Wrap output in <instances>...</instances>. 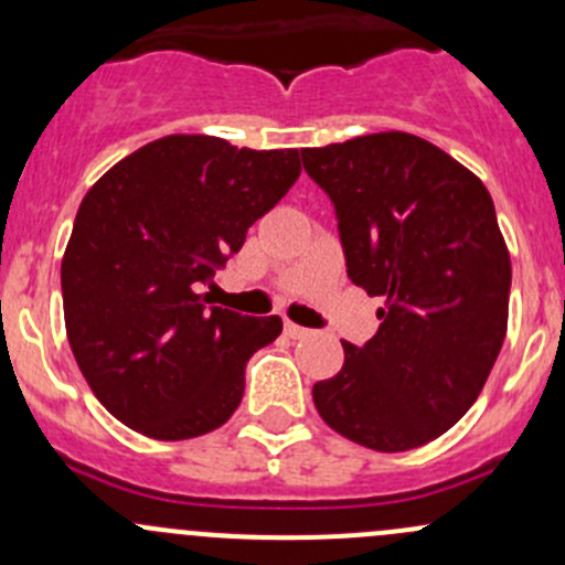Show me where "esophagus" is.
<instances>
[{"instance_id": "1", "label": "esophagus", "mask_w": 565, "mask_h": 565, "mask_svg": "<svg viewBox=\"0 0 565 565\" xmlns=\"http://www.w3.org/2000/svg\"><path fill=\"white\" fill-rule=\"evenodd\" d=\"M284 333L289 335V339H306V335H311L309 328H303V324H295V322H284Z\"/></svg>"}]
</instances>
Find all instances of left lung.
Here are the masks:
<instances>
[{
  "mask_svg": "<svg viewBox=\"0 0 565 565\" xmlns=\"http://www.w3.org/2000/svg\"><path fill=\"white\" fill-rule=\"evenodd\" d=\"M335 207L347 276L385 300L363 347L315 385L330 429L383 454L440 437L472 407L509 328L511 256L483 182L420 136L300 150Z\"/></svg>",
  "mask_w": 565,
  "mask_h": 565,
  "instance_id": "1",
  "label": "left lung"
}]
</instances>
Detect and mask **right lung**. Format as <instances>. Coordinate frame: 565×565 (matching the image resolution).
I'll use <instances>...</instances> for the list:
<instances>
[{
  "label": "right lung",
  "instance_id": "obj_1",
  "mask_svg": "<svg viewBox=\"0 0 565 565\" xmlns=\"http://www.w3.org/2000/svg\"><path fill=\"white\" fill-rule=\"evenodd\" d=\"M298 177V150L174 134L89 188L62 256V303L73 358L114 418L152 440L232 418L248 358L278 339L281 317L207 306L199 284Z\"/></svg>",
  "mask_w": 565,
  "mask_h": 565
}]
</instances>
